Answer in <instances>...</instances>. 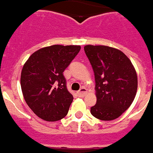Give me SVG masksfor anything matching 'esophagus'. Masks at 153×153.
I'll return each instance as SVG.
<instances>
[{
  "instance_id": "esophagus-1",
  "label": "esophagus",
  "mask_w": 153,
  "mask_h": 153,
  "mask_svg": "<svg viewBox=\"0 0 153 153\" xmlns=\"http://www.w3.org/2000/svg\"><path fill=\"white\" fill-rule=\"evenodd\" d=\"M77 94H78V96L80 97H84L87 94V90L85 87H82V88L80 89V91L77 92Z\"/></svg>"
}]
</instances>
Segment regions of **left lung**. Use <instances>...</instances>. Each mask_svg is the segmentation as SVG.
<instances>
[{"label": "left lung", "mask_w": 153, "mask_h": 153, "mask_svg": "<svg viewBox=\"0 0 153 153\" xmlns=\"http://www.w3.org/2000/svg\"><path fill=\"white\" fill-rule=\"evenodd\" d=\"M84 50L95 74L96 104L91 113L96 119L115 120L134 101L137 89L136 70L122 51L104 45H85Z\"/></svg>", "instance_id": "1"}]
</instances>
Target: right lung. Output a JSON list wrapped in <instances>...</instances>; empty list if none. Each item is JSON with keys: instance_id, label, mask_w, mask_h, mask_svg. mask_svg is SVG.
<instances>
[{"instance_id": "add662e5", "label": "right lung", "mask_w": 153, "mask_h": 153, "mask_svg": "<svg viewBox=\"0 0 153 153\" xmlns=\"http://www.w3.org/2000/svg\"><path fill=\"white\" fill-rule=\"evenodd\" d=\"M80 50L79 45L43 48L34 52L23 66V96L40 119L54 122L68 114L73 96L67 89L63 71Z\"/></svg>"}]
</instances>
